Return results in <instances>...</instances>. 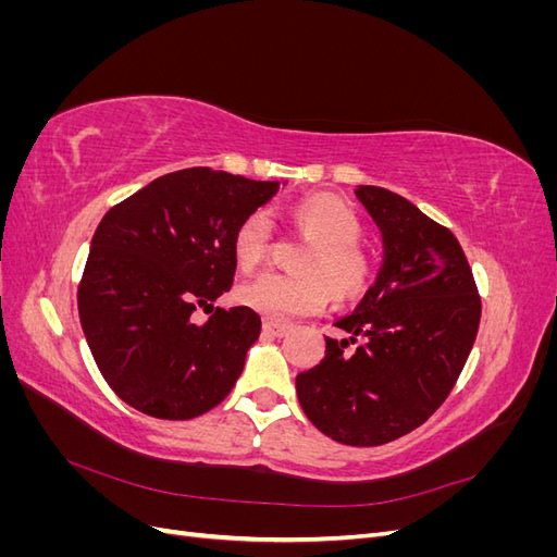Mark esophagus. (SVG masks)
Wrapping results in <instances>:
<instances>
[{"instance_id": "obj_1", "label": "esophagus", "mask_w": 557, "mask_h": 557, "mask_svg": "<svg viewBox=\"0 0 557 557\" xmlns=\"http://www.w3.org/2000/svg\"><path fill=\"white\" fill-rule=\"evenodd\" d=\"M262 330L264 334H272V336H285L290 332L288 325H281V323H274V320H264L262 323Z\"/></svg>"}]
</instances>
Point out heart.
Masks as SVG:
<instances>
[{"label": "heart", "mask_w": 557, "mask_h": 557, "mask_svg": "<svg viewBox=\"0 0 557 557\" xmlns=\"http://www.w3.org/2000/svg\"><path fill=\"white\" fill-rule=\"evenodd\" d=\"M293 223L311 246L295 262L299 274L269 272L244 283L239 301L272 320L311 315L325 307L327 288L339 299L362 295L374 281L376 262L360 246V213L332 195H315L293 207ZM274 230L264 211L248 213L234 230L232 252L242 272H256L269 258Z\"/></svg>", "instance_id": "obj_1"}]
</instances>
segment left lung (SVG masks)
Masks as SVG:
<instances>
[{"label":"left lung","instance_id":"1","mask_svg":"<svg viewBox=\"0 0 557 557\" xmlns=\"http://www.w3.org/2000/svg\"><path fill=\"white\" fill-rule=\"evenodd\" d=\"M356 195L383 232L381 272L356 311L336 320L346 339L325 336L323 362L295 385L320 432L381 446L442 407L474 346L481 297L448 227L376 185Z\"/></svg>","mask_w":557,"mask_h":557}]
</instances>
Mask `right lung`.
I'll return each mask as SVG.
<instances>
[{
    "label": "right lung",
    "mask_w": 557,
    "mask_h": 557,
    "mask_svg": "<svg viewBox=\"0 0 557 557\" xmlns=\"http://www.w3.org/2000/svg\"><path fill=\"white\" fill-rule=\"evenodd\" d=\"M278 183L209 166L164 174L109 209L78 283V315L111 391L132 409L190 420L221 404L260 336L248 307L213 309L232 288L234 230Z\"/></svg>",
    "instance_id": "right-lung-1"
}]
</instances>
